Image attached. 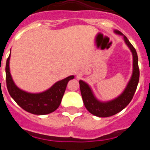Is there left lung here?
Masks as SVG:
<instances>
[{"label":"left lung","mask_w":150,"mask_h":150,"mask_svg":"<svg viewBox=\"0 0 150 150\" xmlns=\"http://www.w3.org/2000/svg\"><path fill=\"white\" fill-rule=\"evenodd\" d=\"M114 32L117 34L123 35L120 31L115 30ZM124 40L128 48L132 51L133 55V73L131 79L128 82L126 88L122 93L116 98L107 102H101L96 98L86 83L79 80V88L81 91L83 103L88 111L91 114L98 117H108L113 116L129 104L133 98L135 91L137 89V84L140 77V71L138 67V57L137 52L132 44L129 42L125 36H123Z\"/></svg>","instance_id":"8db88e82"}]
</instances>
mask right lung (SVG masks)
Segmentation results:
<instances>
[{
  "mask_svg": "<svg viewBox=\"0 0 150 150\" xmlns=\"http://www.w3.org/2000/svg\"><path fill=\"white\" fill-rule=\"evenodd\" d=\"M10 58L6 63V87L10 96L18 106L27 112L35 115H46L54 112L59 107L69 80L74 76H70L57 82L46 91L40 93H29L16 86L10 72Z\"/></svg>",
  "mask_w": 150,
  "mask_h": 150,
  "instance_id": "obj_1",
  "label": "right lung"
}]
</instances>
